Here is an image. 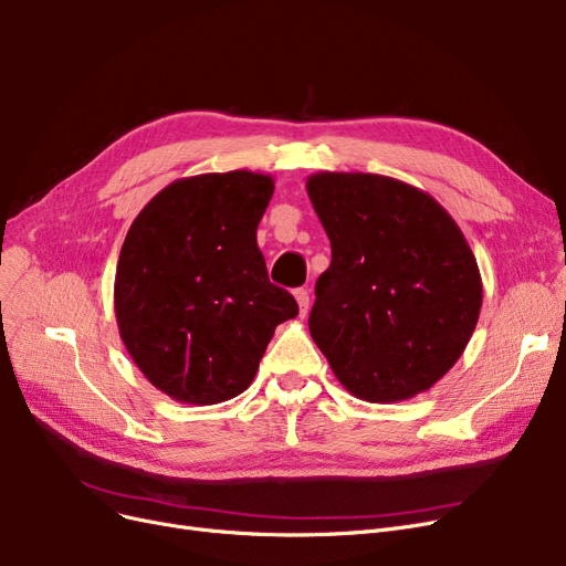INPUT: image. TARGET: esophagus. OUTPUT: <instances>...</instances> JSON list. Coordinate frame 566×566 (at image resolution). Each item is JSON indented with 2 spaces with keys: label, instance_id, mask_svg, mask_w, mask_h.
Instances as JSON below:
<instances>
[{
  "label": "esophagus",
  "instance_id": "esophagus-1",
  "mask_svg": "<svg viewBox=\"0 0 566 566\" xmlns=\"http://www.w3.org/2000/svg\"><path fill=\"white\" fill-rule=\"evenodd\" d=\"M295 301H298L301 316H307V312H310V291H307V289H298V291H295Z\"/></svg>",
  "mask_w": 566,
  "mask_h": 566
}]
</instances>
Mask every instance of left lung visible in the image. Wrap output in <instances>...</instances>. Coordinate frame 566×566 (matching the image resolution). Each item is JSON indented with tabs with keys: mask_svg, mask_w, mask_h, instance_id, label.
<instances>
[{
	"mask_svg": "<svg viewBox=\"0 0 566 566\" xmlns=\"http://www.w3.org/2000/svg\"><path fill=\"white\" fill-rule=\"evenodd\" d=\"M307 195L331 238L310 333L363 401L410 399L448 374L482 310V275L452 216L380 174L316 171Z\"/></svg>",
	"mask_w": 566,
	"mask_h": 566,
	"instance_id": "8db88e82",
	"label": "left lung"
}]
</instances>
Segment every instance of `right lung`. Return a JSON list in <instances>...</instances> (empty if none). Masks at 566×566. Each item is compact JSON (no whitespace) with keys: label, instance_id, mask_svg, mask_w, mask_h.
I'll list each match as a JSON object with an SVG mask.
<instances>
[{"label":"right lung","instance_id":"1","mask_svg":"<svg viewBox=\"0 0 566 566\" xmlns=\"http://www.w3.org/2000/svg\"><path fill=\"white\" fill-rule=\"evenodd\" d=\"M273 190V176L248 169L178 178L128 229L114 277L118 335L174 401L211 406L248 390L275 328L298 314L256 245Z\"/></svg>","mask_w":566,"mask_h":566}]
</instances>
